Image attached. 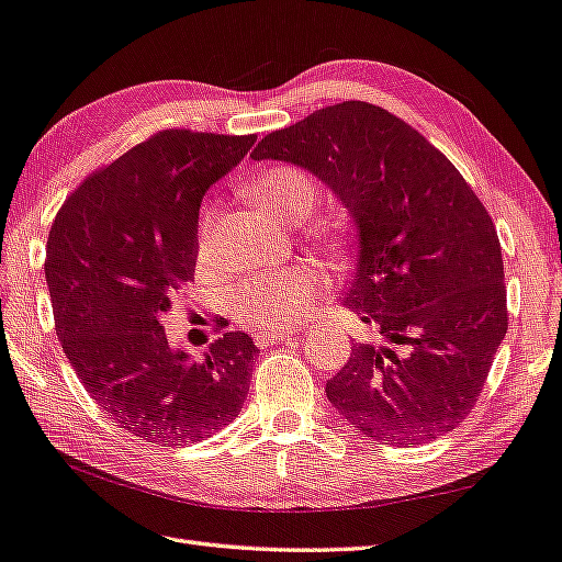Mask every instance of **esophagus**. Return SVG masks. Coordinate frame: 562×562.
Here are the masks:
<instances>
[{
    "mask_svg": "<svg viewBox=\"0 0 562 562\" xmlns=\"http://www.w3.org/2000/svg\"><path fill=\"white\" fill-rule=\"evenodd\" d=\"M290 337H292V330H260V333H254V342L258 347H268V345L290 340Z\"/></svg>",
    "mask_w": 562,
    "mask_h": 562,
    "instance_id": "esophagus-1",
    "label": "esophagus"
}]
</instances>
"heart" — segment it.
Listing matches in <instances>:
<instances>
[{
    "label": "heart",
    "mask_w": 562,
    "mask_h": 562,
    "mask_svg": "<svg viewBox=\"0 0 562 562\" xmlns=\"http://www.w3.org/2000/svg\"><path fill=\"white\" fill-rule=\"evenodd\" d=\"M249 195L268 213L284 222L304 220L318 203L313 179L294 167H272L258 175ZM215 207H205L195 232V260L207 266L215 256ZM321 239H333V227L316 229ZM328 280L313 266H286L239 282L227 296L229 316L251 330H278L304 318L313 302L325 292Z\"/></svg>",
    "instance_id": "heart-1"
}]
</instances>
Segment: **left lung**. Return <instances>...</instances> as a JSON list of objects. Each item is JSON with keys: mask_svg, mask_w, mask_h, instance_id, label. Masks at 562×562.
<instances>
[{"mask_svg": "<svg viewBox=\"0 0 562 562\" xmlns=\"http://www.w3.org/2000/svg\"><path fill=\"white\" fill-rule=\"evenodd\" d=\"M254 160L311 169L357 227L345 306L359 342L325 383L333 407L385 446H419L474 409L507 333L498 232L446 155L393 112L347 100L268 134Z\"/></svg>", "mask_w": 562, "mask_h": 562, "instance_id": "left-lung-1", "label": "left lung"}]
</instances>
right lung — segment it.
<instances>
[{"label":"right lung","mask_w":562,"mask_h":562,"mask_svg":"<svg viewBox=\"0 0 562 562\" xmlns=\"http://www.w3.org/2000/svg\"><path fill=\"white\" fill-rule=\"evenodd\" d=\"M254 143L162 128L88 175L52 222L45 278L61 349L104 416L138 440H203L249 393V335L222 333L191 363L169 347L160 316L193 280L205 191Z\"/></svg>","instance_id":"add662e5"}]
</instances>
